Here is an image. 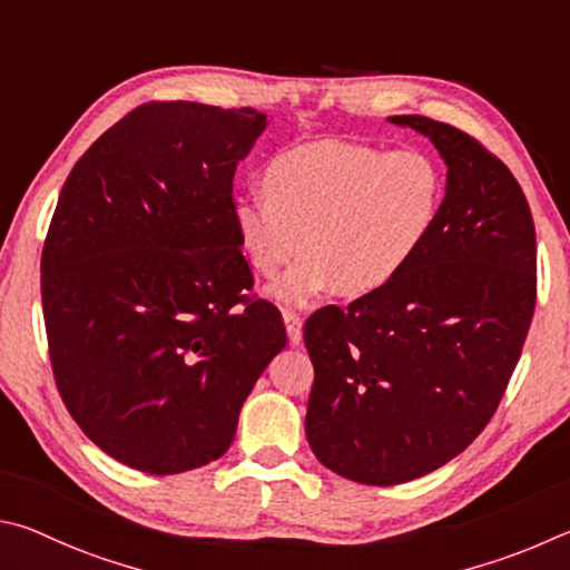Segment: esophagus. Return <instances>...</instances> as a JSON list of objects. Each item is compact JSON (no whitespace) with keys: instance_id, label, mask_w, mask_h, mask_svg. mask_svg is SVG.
Listing matches in <instances>:
<instances>
[{"instance_id":"obj_1","label":"esophagus","mask_w":570,"mask_h":570,"mask_svg":"<svg viewBox=\"0 0 570 570\" xmlns=\"http://www.w3.org/2000/svg\"><path fill=\"white\" fill-rule=\"evenodd\" d=\"M283 321H285L287 341H291V345H301V341H303V317L297 315L295 311H285Z\"/></svg>"}]
</instances>
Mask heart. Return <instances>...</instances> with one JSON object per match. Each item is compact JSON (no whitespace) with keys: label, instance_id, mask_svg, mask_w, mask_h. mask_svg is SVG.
<instances>
[{"label":"heart","instance_id":"1","mask_svg":"<svg viewBox=\"0 0 570 570\" xmlns=\"http://www.w3.org/2000/svg\"><path fill=\"white\" fill-rule=\"evenodd\" d=\"M265 197L237 199L233 229L257 275L273 277L275 303L373 297L391 287L435 235L445 177L423 149L317 139L277 153L259 177Z\"/></svg>","mask_w":570,"mask_h":570}]
</instances>
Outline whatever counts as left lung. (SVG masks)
Segmentation results:
<instances>
[{
  "label": "left lung",
  "instance_id": "8db88e82",
  "mask_svg": "<svg viewBox=\"0 0 570 570\" xmlns=\"http://www.w3.org/2000/svg\"><path fill=\"white\" fill-rule=\"evenodd\" d=\"M387 119L441 153V223L387 291L325 307L303 333L315 367L307 443L365 485L415 481L481 435L535 307V229L511 169L451 125Z\"/></svg>",
  "mask_w": 570,
  "mask_h": 570
}]
</instances>
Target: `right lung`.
<instances>
[{"instance_id":"add662e5","label":"right lung","mask_w":570,"mask_h":570,"mask_svg":"<svg viewBox=\"0 0 570 570\" xmlns=\"http://www.w3.org/2000/svg\"><path fill=\"white\" fill-rule=\"evenodd\" d=\"M267 127L255 109L149 102L79 157L42 249L59 395L115 461L175 475L217 461L287 343L249 301L233 177Z\"/></svg>"}]
</instances>
